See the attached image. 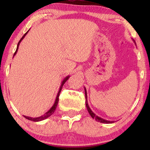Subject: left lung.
I'll return each mask as SVG.
<instances>
[{"label": "left lung", "mask_w": 150, "mask_h": 150, "mask_svg": "<svg viewBox=\"0 0 150 150\" xmlns=\"http://www.w3.org/2000/svg\"><path fill=\"white\" fill-rule=\"evenodd\" d=\"M133 40V39H132ZM133 42H135V41L133 40ZM85 99H86V101H85V104H86V107L87 108V111H88V112L89 114H90V116H92V118H94L98 122H100V123H114V121H110V120H105L104 118H101L100 117L96 116V114L94 113L93 111L91 110V108H89V105H88V103H87V90H86V88L85 87Z\"/></svg>", "instance_id": "1"}]
</instances>
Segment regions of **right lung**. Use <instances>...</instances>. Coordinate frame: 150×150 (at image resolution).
Returning a JSON list of instances; mask_svg holds the SVG:
<instances>
[{
  "instance_id": "1",
  "label": "right lung",
  "mask_w": 150,
  "mask_h": 150,
  "mask_svg": "<svg viewBox=\"0 0 150 150\" xmlns=\"http://www.w3.org/2000/svg\"><path fill=\"white\" fill-rule=\"evenodd\" d=\"M28 32H29V31H28ZM27 32H26V33H25V34H24L23 37H22L21 38V39H20V42H18V46H17L16 51H15V53H14V56H15V55L16 54V53H17V51H18V50L19 45H20V43L22 42V39H24V37H25L26 34H27ZM69 77H70L69 75H68V76L65 77V78L63 79V80L62 81L61 85V87H60L59 90H58V94H57V96H56V100H55L54 104H53V105L52 106V107H51V108H50V109L49 110V111H47V112L44 113V115H42V116L37 117V118H32V117H29V116H24V117H25V118H27V119H28V120H32V121H34V122H38V121H41V120H45L46 118H49V116H51V115H52L53 113H54L55 110H56V107H57V105H58V99H59V95H60V93H61V92L62 87H63V85H64V83H65V82H66L67 80H68V78H69Z\"/></svg>"
}]
</instances>
